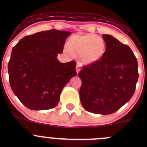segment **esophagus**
I'll list each match as a JSON object with an SVG mask.
<instances>
[{"mask_svg": "<svg viewBox=\"0 0 147 147\" xmlns=\"http://www.w3.org/2000/svg\"><path fill=\"white\" fill-rule=\"evenodd\" d=\"M80 70H81V68H80V66H79V64L77 63V67H76V70H77V73H78V72L80 71Z\"/></svg>", "mask_w": 147, "mask_h": 147, "instance_id": "obj_1", "label": "esophagus"}]
</instances>
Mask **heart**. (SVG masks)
Returning a JSON list of instances; mask_svg holds the SVG:
<instances>
[{"instance_id":"heart-1","label":"heart","mask_w":147,"mask_h":147,"mask_svg":"<svg viewBox=\"0 0 147 147\" xmlns=\"http://www.w3.org/2000/svg\"><path fill=\"white\" fill-rule=\"evenodd\" d=\"M68 51L72 56L78 57L82 65L94 63L104 56L106 44L103 38L95 34L74 35L66 44Z\"/></svg>"}]
</instances>
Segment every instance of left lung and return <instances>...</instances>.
I'll use <instances>...</instances> for the list:
<instances>
[{
  "instance_id": "1",
  "label": "left lung",
  "mask_w": 147,
  "mask_h": 147,
  "mask_svg": "<svg viewBox=\"0 0 147 147\" xmlns=\"http://www.w3.org/2000/svg\"><path fill=\"white\" fill-rule=\"evenodd\" d=\"M106 51L101 59L83 66L79 96L85 110L109 115L131 99L138 80V61L132 50L113 36L103 34Z\"/></svg>"
}]
</instances>
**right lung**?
Returning a JSON list of instances; mask_svg holds the SVG:
<instances>
[{"instance_id":"obj_1","label":"right lung","mask_w":147,"mask_h":147,"mask_svg":"<svg viewBox=\"0 0 147 147\" xmlns=\"http://www.w3.org/2000/svg\"><path fill=\"white\" fill-rule=\"evenodd\" d=\"M71 32L52 29L28 35L13 48L8 63L10 86L22 104L31 110L55 108L63 87L77 75L76 62L61 63Z\"/></svg>"}]
</instances>
